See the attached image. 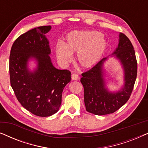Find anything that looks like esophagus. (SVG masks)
I'll list each match as a JSON object with an SVG mask.
<instances>
[{
	"label": "esophagus",
	"mask_w": 148,
	"mask_h": 148,
	"mask_svg": "<svg viewBox=\"0 0 148 148\" xmlns=\"http://www.w3.org/2000/svg\"><path fill=\"white\" fill-rule=\"evenodd\" d=\"M71 78L73 80H77L79 79V75L77 73H73L71 75Z\"/></svg>",
	"instance_id": "obj_1"
}]
</instances>
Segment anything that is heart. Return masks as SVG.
I'll use <instances>...</instances> for the list:
<instances>
[{
  "mask_svg": "<svg viewBox=\"0 0 148 148\" xmlns=\"http://www.w3.org/2000/svg\"><path fill=\"white\" fill-rule=\"evenodd\" d=\"M106 47V40L100 32H73L66 36L65 44H56L55 52L58 60L62 64L71 62L72 54L77 53V58L80 65L90 68L100 60Z\"/></svg>",
  "mask_w": 148,
  "mask_h": 148,
  "instance_id": "1",
  "label": "heart"
}]
</instances>
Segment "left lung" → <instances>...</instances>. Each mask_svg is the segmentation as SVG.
<instances>
[{
    "label": "left lung",
    "instance_id": "8db88e82",
    "mask_svg": "<svg viewBox=\"0 0 148 148\" xmlns=\"http://www.w3.org/2000/svg\"><path fill=\"white\" fill-rule=\"evenodd\" d=\"M122 64L125 85L120 91L110 92L106 88L103 64L107 58L98 62L90 70L82 74L81 82L84 89L86 110L96 115L111 114L119 110L130 98L136 80L137 63L133 46L124 34H119L118 48L113 52Z\"/></svg>",
    "mask_w": 148,
    "mask_h": 148
}]
</instances>
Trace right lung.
Masks as SVG:
<instances>
[{"mask_svg": "<svg viewBox=\"0 0 148 148\" xmlns=\"http://www.w3.org/2000/svg\"><path fill=\"white\" fill-rule=\"evenodd\" d=\"M51 26H40L19 36L9 56L11 86L18 101L26 110L38 116H50L58 112L62 93L71 82V72L52 65L49 42L45 34ZM37 60L33 72L27 69L29 58Z\"/></svg>", "mask_w": 148, "mask_h": 148, "instance_id": "1", "label": "right lung"}]
</instances>
